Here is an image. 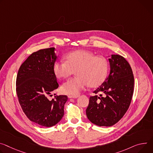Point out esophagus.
Masks as SVG:
<instances>
[{"instance_id":"1","label":"esophagus","mask_w":153,"mask_h":153,"mask_svg":"<svg viewBox=\"0 0 153 153\" xmlns=\"http://www.w3.org/2000/svg\"><path fill=\"white\" fill-rule=\"evenodd\" d=\"M78 95H75V96H72V95H68V98H78Z\"/></svg>"}]
</instances>
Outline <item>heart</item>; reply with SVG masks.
<instances>
[{"instance_id": "heart-1", "label": "heart", "mask_w": 153, "mask_h": 153, "mask_svg": "<svg viewBox=\"0 0 153 153\" xmlns=\"http://www.w3.org/2000/svg\"><path fill=\"white\" fill-rule=\"evenodd\" d=\"M66 62L59 61L53 65L55 75L59 79L65 78L76 72V77L68 79L62 86L63 93L77 95L89 85L96 87L105 80L108 70L107 60L88 51L77 50L68 53Z\"/></svg>"}]
</instances>
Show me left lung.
Here are the masks:
<instances>
[{"instance_id": "1", "label": "left lung", "mask_w": 153, "mask_h": 153, "mask_svg": "<svg viewBox=\"0 0 153 153\" xmlns=\"http://www.w3.org/2000/svg\"><path fill=\"white\" fill-rule=\"evenodd\" d=\"M108 61L110 74L93 91L105 96H90L86 110L88 119L100 126H112L118 122L127 112L134 93V78L129 63L120 55H112Z\"/></svg>"}]
</instances>
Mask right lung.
<instances>
[{
    "label": "right lung",
    "instance_id": "add662e5",
    "mask_svg": "<svg viewBox=\"0 0 153 153\" xmlns=\"http://www.w3.org/2000/svg\"><path fill=\"white\" fill-rule=\"evenodd\" d=\"M55 48L32 53L21 65L16 78V93L23 112L31 121L41 126L51 127L64 115L66 95L48 96L59 87L53 65L57 55Z\"/></svg>",
    "mask_w": 153,
    "mask_h": 153
}]
</instances>
